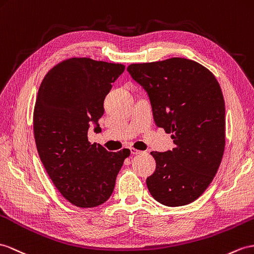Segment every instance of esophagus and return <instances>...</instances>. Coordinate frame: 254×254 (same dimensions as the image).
<instances>
[{"label": "esophagus", "mask_w": 254, "mask_h": 254, "mask_svg": "<svg viewBox=\"0 0 254 254\" xmlns=\"http://www.w3.org/2000/svg\"><path fill=\"white\" fill-rule=\"evenodd\" d=\"M130 152H131L132 155H137V154L141 153V151L137 150V148H134V147H130Z\"/></svg>", "instance_id": "34e87169"}]
</instances>
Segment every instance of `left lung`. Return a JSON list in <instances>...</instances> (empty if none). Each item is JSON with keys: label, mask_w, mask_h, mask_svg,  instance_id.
Returning a JSON list of instances; mask_svg holds the SVG:
<instances>
[{"label": "left lung", "mask_w": 254, "mask_h": 254, "mask_svg": "<svg viewBox=\"0 0 254 254\" xmlns=\"http://www.w3.org/2000/svg\"><path fill=\"white\" fill-rule=\"evenodd\" d=\"M127 71L147 92L154 121L171 133L175 147L151 152L156 162L146 179L154 199L178 207L193 202L218 172L225 147V103L207 67L185 58L132 64Z\"/></svg>", "instance_id": "obj_1"}]
</instances>
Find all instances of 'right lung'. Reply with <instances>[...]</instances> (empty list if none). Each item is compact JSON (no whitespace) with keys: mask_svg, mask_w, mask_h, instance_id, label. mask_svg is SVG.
I'll return each instance as SVG.
<instances>
[{"mask_svg":"<svg viewBox=\"0 0 254 254\" xmlns=\"http://www.w3.org/2000/svg\"><path fill=\"white\" fill-rule=\"evenodd\" d=\"M125 65L67 58L42 80L33 112L36 148L54 185L72 205L91 208L113 193L128 148L110 153L88 141L90 124L103 115L104 98ZM95 131H101L97 125Z\"/></svg>","mask_w":254,"mask_h":254,"instance_id":"add662e5","label":"right lung"}]
</instances>
